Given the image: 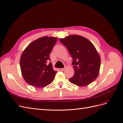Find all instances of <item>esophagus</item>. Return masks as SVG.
I'll return each instance as SVG.
<instances>
[{"mask_svg":"<svg viewBox=\"0 0 123 123\" xmlns=\"http://www.w3.org/2000/svg\"><path fill=\"white\" fill-rule=\"evenodd\" d=\"M65 69V68H62L60 69V70H61V71H64Z\"/></svg>","mask_w":123,"mask_h":123,"instance_id":"obj_1","label":"esophagus"}]
</instances>
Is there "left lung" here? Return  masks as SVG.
<instances>
[{"label": "left lung", "mask_w": 123, "mask_h": 123, "mask_svg": "<svg viewBox=\"0 0 123 123\" xmlns=\"http://www.w3.org/2000/svg\"><path fill=\"white\" fill-rule=\"evenodd\" d=\"M59 40L68 48L73 59L74 75L69 78V81L81 86L93 82L99 74L101 60L92 42L85 37L76 34Z\"/></svg>", "instance_id": "1"}]
</instances>
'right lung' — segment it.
<instances>
[{
	"mask_svg": "<svg viewBox=\"0 0 123 123\" xmlns=\"http://www.w3.org/2000/svg\"><path fill=\"white\" fill-rule=\"evenodd\" d=\"M58 40L57 37H43L30 43L21 55V72L26 82L37 88H42L53 81L57 72L47 61Z\"/></svg>",
	"mask_w": 123,
	"mask_h": 123,
	"instance_id": "obj_1",
	"label": "right lung"
}]
</instances>
